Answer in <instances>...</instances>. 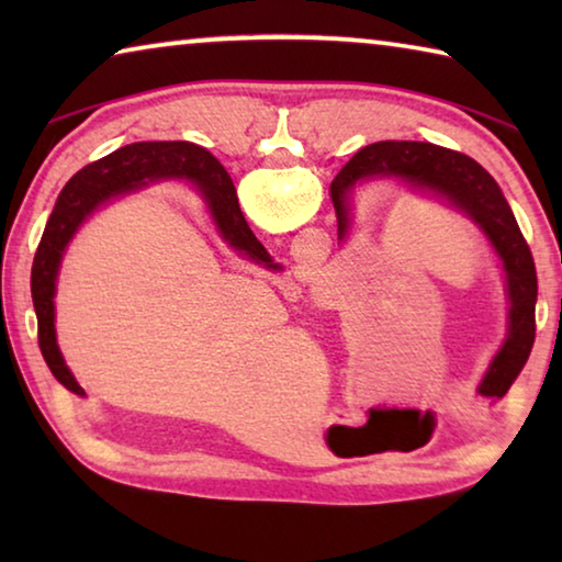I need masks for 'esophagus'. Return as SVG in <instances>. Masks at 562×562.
<instances>
[{"instance_id": "1", "label": "esophagus", "mask_w": 562, "mask_h": 562, "mask_svg": "<svg viewBox=\"0 0 562 562\" xmlns=\"http://www.w3.org/2000/svg\"><path fill=\"white\" fill-rule=\"evenodd\" d=\"M319 290H322V288H319Z\"/></svg>"}]
</instances>
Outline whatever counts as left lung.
<instances>
[{"mask_svg": "<svg viewBox=\"0 0 562 562\" xmlns=\"http://www.w3.org/2000/svg\"><path fill=\"white\" fill-rule=\"evenodd\" d=\"M369 178H394L412 190L441 198L488 237L506 272L508 337L493 357L479 392L491 398L506 396L520 369L526 367L536 341L538 278L530 247L503 190L486 168L459 150L422 144V140H379L351 156L349 164L331 180L329 195L337 211L339 240H345L351 225L349 190L359 180Z\"/></svg>", "mask_w": 562, "mask_h": 562, "instance_id": "left-lung-1", "label": "left lung"}]
</instances>
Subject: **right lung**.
<instances>
[{
	"instance_id": "1",
	"label": "right lung",
	"mask_w": 562,
	"mask_h": 562,
	"mask_svg": "<svg viewBox=\"0 0 562 562\" xmlns=\"http://www.w3.org/2000/svg\"><path fill=\"white\" fill-rule=\"evenodd\" d=\"M164 176L186 178L201 190L213 223L227 245H233L235 250L265 265V268L280 270V265L272 262L268 250L252 235L250 225L245 223L231 176L205 148L188 144V140H144V144L123 146L97 164L81 168L56 198L32 265V300L36 322H40V349L56 382H61L69 392L79 396H83V389L76 384L69 367L64 364L54 329L56 274H59L64 250L74 233L79 231V225L97 207L109 203L111 198L146 186V180Z\"/></svg>"
}]
</instances>
